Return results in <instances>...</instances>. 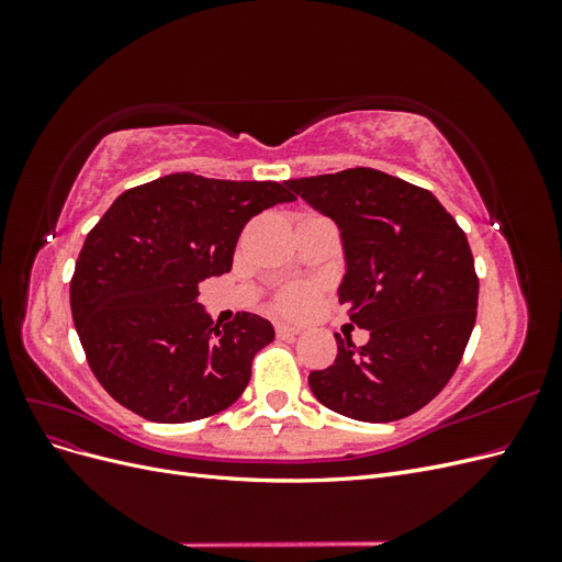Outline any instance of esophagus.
<instances>
[{"instance_id": "esophagus-1", "label": "esophagus", "mask_w": 562, "mask_h": 562, "mask_svg": "<svg viewBox=\"0 0 562 562\" xmlns=\"http://www.w3.org/2000/svg\"><path fill=\"white\" fill-rule=\"evenodd\" d=\"M300 333L297 326H291V323H277V337L279 339H293Z\"/></svg>"}]
</instances>
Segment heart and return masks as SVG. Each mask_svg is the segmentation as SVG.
<instances>
[{"instance_id":"heart-1","label":"heart","mask_w":562,"mask_h":562,"mask_svg":"<svg viewBox=\"0 0 562 562\" xmlns=\"http://www.w3.org/2000/svg\"><path fill=\"white\" fill-rule=\"evenodd\" d=\"M314 300V288L307 283H295V285H288L279 293L277 297V307L285 314H302L304 310L310 307Z\"/></svg>"}]
</instances>
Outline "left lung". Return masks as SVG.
I'll return each mask as SVG.
<instances>
[{
    "label": "left lung",
    "mask_w": 562,
    "mask_h": 562,
    "mask_svg": "<svg viewBox=\"0 0 562 562\" xmlns=\"http://www.w3.org/2000/svg\"><path fill=\"white\" fill-rule=\"evenodd\" d=\"M330 217L345 250L337 288L363 347L337 339V359L310 386L330 411L359 422H396L448 384L475 323L479 277L467 234L438 199L375 168L285 180Z\"/></svg>",
    "instance_id": "obj_1"
}]
</instances>
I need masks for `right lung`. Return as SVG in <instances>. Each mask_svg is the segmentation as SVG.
I'll return each instance as SVG.
<instances>
[{
	"label": "right lung",
	"mask_w": 562,
	"mask_h": 562,
	"mask_svg": "<svg viewBox=\"0 0 562 562\" xmlns=\"http://www.w3.org/2000/svg\"><path fill=\"white\" fill-rule=\"evenodd\" d=\"M295 201L283 182L171 173L126 190L89 232L70 307L108 394L149 422L211 417L244 394L274 326L239 312L220 328L199 283L232 269L252 215Z\"/></svg>",
	"instance_id": "obj_1"
}]
</instances>
